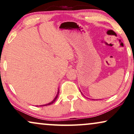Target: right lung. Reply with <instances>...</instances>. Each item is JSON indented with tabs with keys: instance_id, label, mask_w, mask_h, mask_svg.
I'll list each match as a JSON object with an SVG mask.
<instances>
[{
	"instance_id": "obj_1",
	"label": "right lung",
	"mask_w": 134,
	"mask_h": 134,
	"mask_svg": "<svg viewBox=\"0 0 134 134\" xmlns=\"http://www.w3.org/2000/svg\"><path fill=\"white\" fill-rule=\"evenodd\" d=\"M59 90H58V93H57V95H56V97H55V98L54 99V100H53V101H52L51 102H50V103H48V104H46V105H39V106H47V105H51L52 103H54V102L56 101V99H57V98H58V95H59Z\"/></svg>"
}]
</instances>
